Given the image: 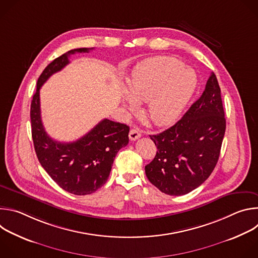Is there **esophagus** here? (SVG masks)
Listing matches in <instances>:
<instances>
[{"instance_id": "esophagus-1", "label": "esophagus", "mask_w": 258, "mask_h": 258, "mask_svg": "<svg viewBox=\"0 0 258 258\" xmlns=\"http://www.w3.org/2000/svg\"><path fill=\"white\" fill-rule=\"evenodd\" d=\"M128 137H130V140H131V141H136V140H138V139L141 137V133L139 132V130L133 128V130L130 131Z\"/></svg>"}]
</instances>
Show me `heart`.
I'll return each mask as SVG.
<instances>
[{
	"label": "heart",
	"mask_w": 258,
	"mask_h": 258,
	"mask_svg": "<svg viewBox=\"0 0 258 258\" xmlns=\"http://www.w3.org/2000/svg\"><path fill=\"white\" fill-rule=\"evenodd\" d=\"M196 72L181 61L167 56L141 63L127 83L125 97L128 112L138 103H147L146 115L155 125L173 124L191 100L197 87Z\"/></svg>",
	"instance_id": "obj_1"
}]
</instances>
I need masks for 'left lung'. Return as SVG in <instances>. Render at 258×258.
Instances as JSON below:
<instances>
[{"instance_id": "8db88e82", "label": "left lung", "mask_w": 258, "mask_h": 258, "mask_svg": "<svg viewBox=\"0 0 258 258\" xmlns=\"http://www.w3.org/2000/svg\"><path fill=\"white\" fill-rule=\"evenodd\" d=\"M225 132L220 88L212 72L203 94L183 116L166 131L150 136L158 150L145 166L147 177L164 194L190 193L213 171Z\"/></svg>"}]
</instances>
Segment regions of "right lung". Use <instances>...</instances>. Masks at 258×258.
<instances>
[{
  "label": "right lung",
  "mask_w": 258,
  "mask_h": 258,
  "mask_svg": "<svg viewBox=\"0 0 258 258\" xmlns=\"http://www.w3.org/2000/svg\"><path fill=\"white\" fill-rule=\"evenodd\" d=\"M92 49L70 50L53 60L40 76L30 105L31 135L36 156L57 185L75 195H89L100 189L107 181L117 152L128 144L130 127L107 118L71 143L53 140L44 128L40 104L41 87L69 63L70 55L89 53Z\"/></svg>",
  "instance_id": "right-lung-1"
}]
</instances>
